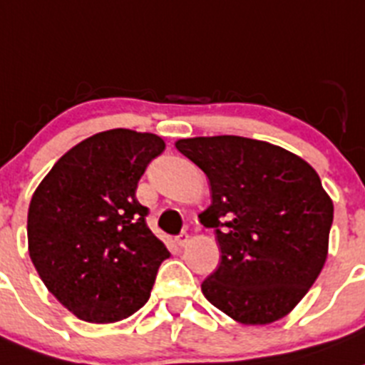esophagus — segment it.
I'll list each match as a JSON object with an SVG mask.
<instances>
[{"label": "esophagus", "instance_id": "1", "mask_svg": "<svg viewBox=\"0 0 365 365\" xmlns=\"http://www.w3.org/2000/svg\"><path fill=\"white\" fill-rule=\"evenodd\" d=\"M188 240H190V235L186 231H182L180 235H177V237H175L177 245H180V247H182L185 244H188Z\"/></svg>", "mask_w": 365, "mask_h": 365}]
</instances>
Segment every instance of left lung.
Masks as SVG:
<instances>
[{"mask_svg":"<svg viewBox=\"0 0 365 365\" xmlns=\"http://www.w3.org/2000/svg\"><path fill=\"white\" fill-rule=\"evenodd\" d=\"M211 186L200 215L222 258L202 281L213 307L242 324L289 314L324 267L333 202L317 172L284 148L242 136L179 140Z\"/></svg>","mask_w":365,"mask_h":365,"instance_id":"8db88e82","label":"left lung"}]
</instances>
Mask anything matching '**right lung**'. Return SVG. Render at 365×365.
Masks as SVG:
<instances>
[{
  "mask_svg": "<svg viewBox=\"0 0 365 365\" xmlns=\"http://www.w3.org/2000/svg\"><path fill=\"white\" fill-rule=\"evenodd\" d=\"M163 150L155 134L106 130L66 152L34 193L30 258L48 290L82 321H120L150 297L170 252L148 229L136 190Z\"/></svg>",
  "mask_w": 365,
  "mask_h": 365,
  "instance_id": "1",
  "label": "right lung"
}]
</instances>
